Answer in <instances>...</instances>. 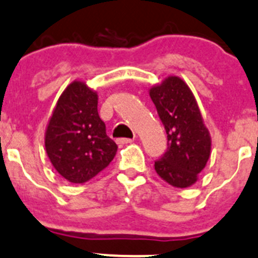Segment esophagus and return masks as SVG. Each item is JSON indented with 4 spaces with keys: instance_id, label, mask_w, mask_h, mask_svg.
Segmentation results:
<instances>
[{
    "instance_id": "obj_1",
    "label": "esophagus",
    "mask_w": 258,
    "mask_h": 258,
    "mask_svg": "<svg viewBox=\"0 0 258 258\" xmlns=\"http://www.w3.org/2000/svg\"><path fill=\"white\" fill-rule=\"evenodd\" d=\"M135 139H118L117 143L118 144H131L134 143Z\"/></svg>"
}]
</instances>
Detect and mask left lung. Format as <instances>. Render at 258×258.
<instances>
[{
  "mask_svg": "<svg viewBox=\"0 0 258 258\" xmlns=\"http://www.w3.org/2000/svg\"><path fill=\"white\" fill-rule=\"evenodd\" d=\"M149 94L168 137V149L155 162V172L170 186L187 188L196 183L210 158V132L194 93L180 78L168 76Z\"/></svg>",
  "mask_w": 258,
  "mask_h": 258,
  "instance_id": "8db88e82",
  "label": "left lung"
}]
</instances>
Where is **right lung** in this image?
<instances>
[{
	"instance_id": "1",
	"label": "right lung",
	"mask_w": 258,
	"mask_h": 258,
	"mask_svg": "<svg viewBox=\"0 0 258 258\" xmlns=\"http://www.w3.org/2000/svg\"><path fill=\"white\" fill-rule=\"evenodd\" d=\"M44 146L53 168L71 183H85L109 165L117 145L98 113V93L75 80L49 117Z\"/></svg>"
}]
</instances>
